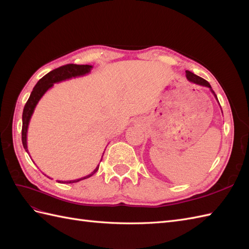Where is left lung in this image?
<instances>
[{
	"mask_svg": "<svg viewBox=\"0 0 249 249\" xmlns=\"http://www.w3.org/2000/svg\"><path fill=\"white\" fill-rule=\"evenodd\" d=\"M186 77H187L188 81H190L191 83H194V84L200 85V86H205V87L210 88L211 92H212V93L214 94V96L216 97V100L218 101V99H217V96H216L215 92L213 91V89H212V87H211V85L209 84V82H208V81H206L205 79H202V78H200V77L196 76V74H194L193 72H191V71H186Z\"/></svg>",
	"mask_w": 249,
	"mask_h": 249,
	"instance_id": "8db88e82",
	"label": "left lung"
}]
</instances>
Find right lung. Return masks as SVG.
<instances>
[{"label":"right lung","instance_id":"add662e5","mask_svg":"<svg viewBox=\"0 0 249 249\" xmlns=\"http://www.w3.org/2000/svg\"><path fill=\"white\" fill-rule=\"evenodd\" d=\"M92 65H78V64H66L61 67H58V69L50 71L47 73L46 76L42 77L35 87L33 88L31 94H30V97L28 102L25 105L24 111H22V127H21V141H22V145H24V148L26 149V152H28V146H27V133H28V126L30 124V119H31L33 112L35 110V107L37 106V104L40 101L43 94L46 93L50 88L53 87V85L55 83L62 82L65 80H69L71 78H77L81 76H85V74L89 73L90 71L92 70ZM103 158V156H102ZM102 161V160H101ZM100 164L97 165L96 168L90 173V175L83 177L81 178L77 179H72V180H58L59 183H63V184H72V183H77L80 182L82 179L88 178L91 176H93L94 173L99 170Z\"/></svg>","mask_w":249,"mask_h":249}]
</instances>
